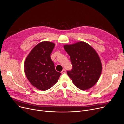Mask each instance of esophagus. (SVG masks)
<instances>
[{"mask_svg": "<svg viewBox=\"0 0 124 124\" xmlns=\"http://www.w3.org/2000/svg\"><path fill=\"white\" fill-rule=\"evenodd\" d=\"M66 72V70L65 69H63V70L61 71V73L62 74H63V73H65Z\"/></svg>", "mask_w": 124, "mask_h": 124, "instance_id": "esophagus-1", "label": "esophagus"}]
</instances>
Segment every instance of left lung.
<instances>
[{
  "label": "left lung",
  "mask_w": 124,
  "mask_h": 124,
  "mask_svg": "<svg viewBox=\"0 0 124 124\" xmlns=\"http://www.w3.org/2000/svg\"><path fill=\"white\" fill-rule=\"evenodd\" d=\"M64 48L72 65L67 73L74 85L83 90L94 85L102 70L100 58L94 49L83 42L64 45Z\"/></svg>",
  "instance_id": "left-lung-1"
}]
</instances>
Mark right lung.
Listing matches in <instances>:
<instances>
[{"mask_svg":"<svg viewBox=\"0 0 124 124\" xmlns=\"http://www.w3.org/2000/svg\"><path fill=\"white\" fill-rule=\"evenodd\" d=\"M55 44L41 42L31 50L24 63V72L34 86L45 91L50 89L58 81L61 74L55 69L51 54Z\"/></svg>","mask_w":124,"mask_h":124,"instance_id":"1","label":"right lung"}]
</instances>
